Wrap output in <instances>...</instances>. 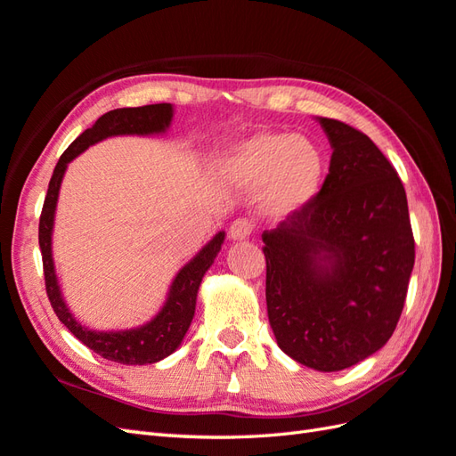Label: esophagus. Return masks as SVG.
<instances>
[{"label":"esophagus","mask_w":456,"mask_h":456,"mask_svg":"<svg viewBox=\"0 0 456 456\" xmlns=\"http://www.w3.org/2000/svg\"><path fill=\"white\" fill-rule=\"evenodd\" d=\"M251 233H253V223H251V220H245V218L233 220L230 230H228V236L233 241H243V240L249 238Z\"/></svg>","instance_id":"1"}]
</instances>
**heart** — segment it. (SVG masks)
<instances>
[{"label":"heart","instance_id":"1","mask_svg":"<svg viewBox=\"0 0 456 456\" xmlns=\"http://www.w3.org/2000/svg\"><path fill=\"white\" fill-rule=\"evenodd\" d=\"M325 159L305 136L256 131L233 144L220 161V178L240 190L262 188L260 201L272 216L306 207L322 188Z\"/></svg>","mask_w":456,"mask_h":456}]
</instances>
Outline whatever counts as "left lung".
I'll return each mask as SVG.
<instances>
[{
  "instance_id": "obj_1",
  "label": "left lung",
  "mask_w": 456,
  "mask_h": 456,
  "mask_svg": "<svg viewBox=\"0 0 456 456\" xmlns=\"http://www.w3.org/2000/svg\"><path fill=\"white\" fill-rule=\"evenodd\" d=\"M333 156L306 207L262 233L268 320L278 346L322 372L390 340L415 265L405 188L367 134L315 118Z\"/></svg>"
}]
</instances>
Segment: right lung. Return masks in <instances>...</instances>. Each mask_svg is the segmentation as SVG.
<instances>
[{
    "label": "right lung",
    "instance_id": "obj_1",
    "mask_svg": "<svg viewBox=\"0 0 456 456\" xmlns=\"http://www.w3.org/2000/svg\"><path fill=\"white\" fill-rule=\"evenodd\" d=\"M173 104H148L139 108H118L101 116L94 126L86 129L77 139L66 148L61 156L57 167L53 171L44 211L39 216V249L44 258L45 289L51 300V306L59 320L66 325L70 333L86 344L87 348L102 355L104 360L123 363V365H148L158 363L163 357L171 355L188 333L190 323L194 320L198 291L205 272L211 268L220 247L224 243L226 233L218 232L209 243H205L200 253L188 260L186 265L176 272L169 287L167 298H165L159 312L144 325L121 330H94L81 325L74 314L68 308L62 297L57 270L53 260V228L54 213H57V201L64 173L68 163L74 161L79 154L110 136L136 134L151 136L167 133L173 121Z\"/></svg>",
    "mask_w": 456,
    "mask_h": 456
}]
</instances>
